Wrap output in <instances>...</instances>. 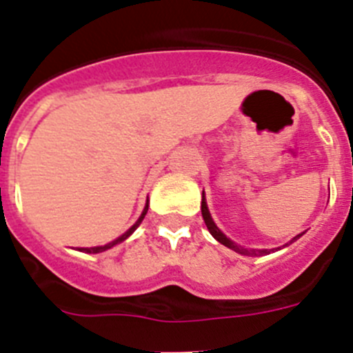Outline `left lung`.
<instances>
[{"instance_id":"8db88e82","label":"left lung","mask_w":353,"mask_h":353,"mask_svg":"<svg viewBox=\"0 0 353 353\" xmlns=\"http://www.w3.org/2000/svg\"><path fill=\"white\" fill-rule=\"evenodd\" d=\"M201 215H203V221H205V224H207L210 235L214 236L217 242H221V244L226 245V248L233 249V251L239 252V254H244V256H263V254H270V251H272V249H245V248H242V245L235 244L233 240L228 239V236L221 232L219 228L215 226L214 219H212V215H210V212H208V207H207V201H205V192H203V198H201ZM299 236H302V233L297 236H293V240H297Z\"/></svg>"}]
</instances>
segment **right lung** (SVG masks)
<instances>
[{
  "mask_svg": "<svg viewBox=\"0 0 353 353\" xmlns=\"http://www.w3.org/2000/svg\"><path fill=\"white\" fill-rule=\"evenodd\" d=\"M146 210H148V203H146L145 210H143V214L139 215V219L136 221V224H134V226H130L129 230H127V232L123 233V235H121V236H118L117 240H113V242H109V244H105V245H99V248H83V249H79V251H84V252H93V254H95V252L108 251V249H111V248H113V245H117V244H120V242H123V240H125L127 236H130V235H132V233H134V230H136V228H138L139 224H141V221L145 219Z\"/></svg>",
  "mask_w": 353,
  "mask_h": 353,
  "instance_id": "1",
  "label": "right lung"
}]
</instances>
